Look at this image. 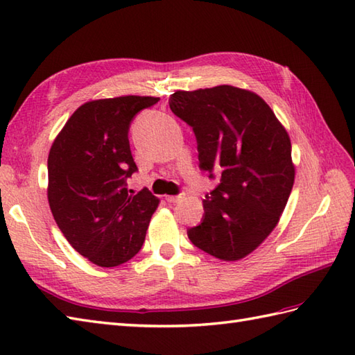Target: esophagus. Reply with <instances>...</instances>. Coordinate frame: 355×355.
<instances>
[{"label":"esophagus","instance_id":"obj_1","mask_svg":"<svg viewBox=\"0 0 355 355\" xmlns=\"http://www.w3.org/2000/svg\"><path fill=\"white\" fill-rule=\"evenodd\" d=\"M182 198H183L182 195H168V197H166V200H168L169 202H178Z\"/></svg>","mask_w":355,"mask_h":355}]
</instances>
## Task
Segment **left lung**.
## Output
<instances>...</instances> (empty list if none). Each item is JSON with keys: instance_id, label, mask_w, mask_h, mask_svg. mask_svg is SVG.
<instances>
[{"instance_id": "8db88e82", "label": "left lung", "mask_w": 355, "mask_h": 355, "mask_svg": "<svg viewBox=\"0 0 355 355\" xmlns=\"http://www.w3.org/2000/svg\"><path fill=\"white\" fill-rule=\"evenodd\" d=\"M173 114L192 126L202 171L221 175L202 200L205 220L187 230L195 247L221 261L256 250L281 218L294 183L291 141L267 102L232 85L178 89Z\"/></svg>"}]
</instances>
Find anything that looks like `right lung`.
<instances>
[{
    "instance_id": "1",
    "label": "right lung",
    "mask_w": 355,
    "mask_h": 355,
    "mask_svg": "<svg viewBox=\"0 0 355 355\" xmlns=\"http://www.w3.org/2000/svg\"><path fill=\"white\" fill-rule=\"evenodd\" d=\"M158 97L89 101L73 112L49 154L47 197L71 247L99 267H117L140 252L158 200L132 195L126 178L137 171L128 131L134 116Z\"/></svg>"
}]
</instances>
